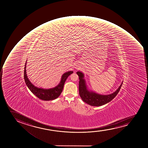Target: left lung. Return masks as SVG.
<instances>
[{"instance_id":"obj_1","label":"left lung","mask_w":148,"mask_h":148,"mask_svg":"<svg viewBox=\"0 0 148 148\" xmlns=\"http://www.w3.org/2000/svg\"><path fill=\"white\" fill-rule=\"evenodd\" d=\"M77 74L79 77V95L84 102L92 106H100L111 101L118 95L123 82L120 86L113 93L110 95H100L94 91L88 90L84 79V74L81 71L77 72Z\"/></svg>"}]
</instances>
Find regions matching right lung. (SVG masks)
I'll return each instance as SVG.
<instances>
[{
	"mask_svg": "<svg viewBox=\"0 0 148 148\" xmlns=\"http://www.w3.org/2000/svg\"><path fill=\"white\" fill-rule=\"evenodd\" d=\"M27 61L25 63L24 70V79L25 81V84L27 85L28 88L29 89L30 91L35 95L36 97L40 99L45 100V101H49V100H53L58 98L60 96L62 91L63 90V86L64 85L65 82L66 81L67 78L69 75L73 73L72 71L67 72L64 73L62 75L61 80L60 83L55 86L53 88L45 89V88H40L35 86L31 83V82L28 79L27 74L26 71V65H27Z\"/></svg>",
	"mask_w": 148,
	"mask_h": 148,
	"instance_id": "1",
	"label": "right lung"
}]
</instances>
